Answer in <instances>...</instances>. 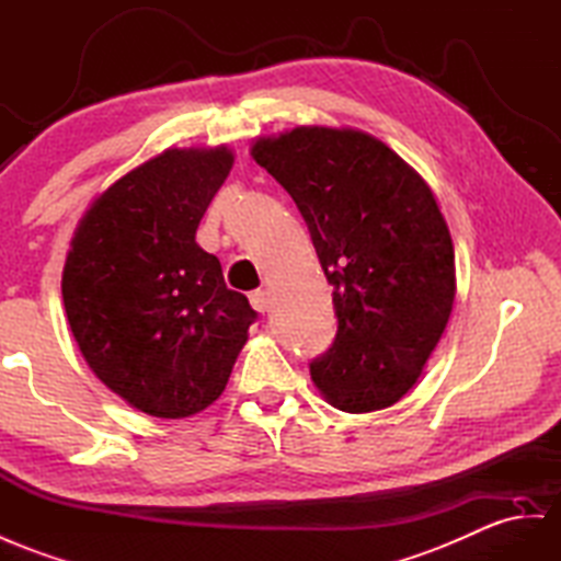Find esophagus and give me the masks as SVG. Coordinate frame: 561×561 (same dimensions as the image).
Returning a JSON list of instances; mask_svg holds the SVG:
<instances>
[{"mask_svg": "<svg viewBox=\"0 0 561 561\" xmlns=\"http://www.w3.org/2000/svg\"><path fill=\"white\" fill-rule=\"evenodd\" d=\"M249 298H251V306H253L257 312H267V308H270V294H267L265 289L253 291Z\"/></svg>", "mask_w": 561, "mask_h": 561, "instance_id": "obj_1", "label": "esophagus"}]
</instances>
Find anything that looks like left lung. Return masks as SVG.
<instances>
[{
    "mask_svg": "<svg viewBox=\"0 0 561 561\" xmlns=\"http://www.w3.org/2000/svg\"><path fill=\"white\" fill-rule=\"evenodd\" d=\"M253 158L304 215L327 282L336 336L310 363L343 412L403 398L448 324L455 251L434 194L383 141L357 130L296 127L257 139Z\"/></svg>",
    "mask_w": 561,
    "mask_h": 561,
    "instance_id": "left-lung-1",
    "label": "left lung"
}]
</instances>
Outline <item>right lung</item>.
Masks as SVG:
<instances>
[{
  "label": "right lung",
  "mask_w": 561,
  "mask_h": 561,
  "mask_svg": "<svg viewBox=\"0 0 561 561\" xmlns=\"http://www.w3.org/2000/svg\"><path fill=\"white\" fill-rule=\"evenodd\" d=\"M232 163L225 147L168 149L108 186L70 243V332L94 375L151 417H190L218 400L257 320L196 243Z\"/></svg>",
  "instance_id": "obj_1"
}]
</instances>
